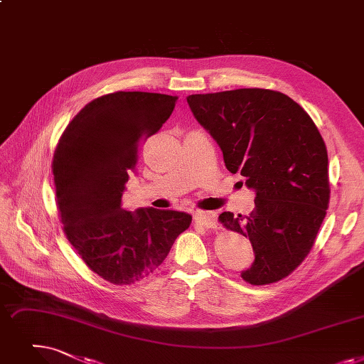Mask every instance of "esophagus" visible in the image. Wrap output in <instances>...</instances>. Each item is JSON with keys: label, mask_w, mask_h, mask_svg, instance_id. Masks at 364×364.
Returning a JSON list of instances; mask_svg holds the SVG:
<instances>
[{"label": "esophagus", "mask_w": 364, "mask_h": 364, "mask_svg": "<svg viewBox=\"0 0 364 364\" xmlns=\"http://www.w3.org/2000/svg\"><path fill=\"white\" fill-rule=\"evenodd\" d=\"M195 221L198 225L207 228V229H217L218 228L217 218L213 213H198L195 215Z\"/></svg>", "instance_id": "obj_1"}]
</instances>
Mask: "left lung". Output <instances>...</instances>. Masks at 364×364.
Listing matches in <instances>:
<instances>
[{
  "instance_id": "1",
  "label": "left lung",
  "mask_w": 364,
  "mask_h": 364,
  "mask_svg": "<svg viewBox=\"0 0 364 364\" xmlns=\"http://www.w3.org/2000/svg\"><path fill=\"white\" fill-rule=\"evenodd\" d=\"M187 102L218 143L226 168L256 191L250 215H218L255 250L242 279L264 286L289 277L309 255L328 208V159L318 128L290 97L269 89L199 93Z\"/></svg>"
}]
</instances>
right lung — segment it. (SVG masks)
<instances>
[{
  "label": "right lung",
  "mask_w": 364,
  "mask_h": 364,
  "mask_svg": "<svg viewBox=\"0 0 364 364\" xmlns=\"http://www.w3.org/2000/svg\"><path fill=\"white\" fill-rule=\"evenodd\" d=\"M177 97L114 92L74 116L53 153L60 223L78 256L105 281L131 286L156 272L192 215L122 208V195L144 141L162 128Z\"/></svg>",
  "instance_id": "right-lung-1"
}]
</instances>
